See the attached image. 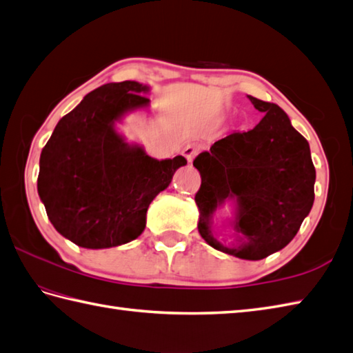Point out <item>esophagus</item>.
I'll return each mask as SVG.
<instances>
[{
    "mask_svg": "<svg viewBox=\"0 0 353 353\" xmlns=\"http://www.w3.org/2000/svg\"><path fill=\"white\" fill-rule=\"evenodd\" d=\"M199 150H200V147H199L197 144H188V145H185L182 153H183V156L186 157V161L192 162L194 157H196V154L199 153Z\"/></svg>",
    "mask_w": 353,
    "mask_h": 353,
    "instance_id": "34e87169",
    "label": "esophagus"
}]
</instances>
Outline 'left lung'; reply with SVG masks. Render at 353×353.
<instances>
[{"label":"left lung","mask_w":353,"mask_h":353,"mask_svg":"<svg viewBox=\"0 0 353 353\" xmlns=\"http://www.w3.org/2000/svg\"><path fill=\"white\" fill-rule=\"evenodd\" d=\"M264 118L249 132H234L194 159L201 185L196 194L199 232L223 253L259 261L283 249L301 229L314 203L316 168L310 144L274 103L249 95ZM234 203L236 239L214 238L212 216L226 201Z\"/></svg>","instance_id":"8db88e82"}]
</instances>
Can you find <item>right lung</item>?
<instances>
[{
    "instance_id": "right-lung-1",
    "label": "right lung",
    "mask_w": 353,
    "mask_h": 353,
    "mask_svg": "<svg viewBox=\"0 0 353 353\" xmlns=\"http://www.w3.org/2000/svg\"><path fill=\"white\" fill-rule=\"evenodd\" d=\"M148 91L132 80L97 88L42 148L37 192L52 226L74 244L109 249L137 239L150 203L186 165L183 156L157 161L117 130L127 114L150 106Z\"/></svg>"
}]
</instances>
